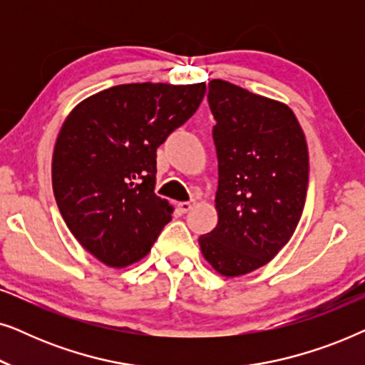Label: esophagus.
<instances>
[{"mask_svg": "<svg viewBox=\"0 0 365 365\" xmlns=\"http://www.w3.org/2000/svg\"><path fill=\"white\" fill-rule=\"evenodd\" d=\"M194 204H196L194 201H182V202L178 204V207H179V211H181V212H187V211H191Z\"/></svg>", "mask_w": 365, "mask_h": 365, "instance_id": "34e87169", "label": "esophagus"}]
</instances>
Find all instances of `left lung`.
<instances>
[{
    "mask_svg": "<svg viewBox=\"0 0 365 365\" xmlns=\"http://www.w3.org/2000/svg\"><path fill=\"white\" fill-rule=\"evenodd\" d=\"M216 119L217 226L199 237L214 271L249 274L277 256L296 231L306 204L309 153L292 109L236 84L212 79Z\"/></svg>",
    "mask_w": 365,
    "mask_h": 365,
    "instance_id": "obj_1",
    "label": "left lung"
}]
</instances>
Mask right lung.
Listing matches in <instances>:
<instances>
[{
    "label": "right lung",
    "instance_id": "right-lung-1",
    "mask_svg": "<svg viewBox=\"0 0 365 365\" xmlns=\"http://www.w3.org/2000/svg\"><path fill=\"white\" fill-rule=\"evenodd\" d=\"M206 84L133 83L78 104L54 144L59 212L76 241L109 267L151 251L173 206L154 192L156 149L196 113Z\"/></svg>",
    "mask_w": 365,
    "mask_h": 365
}]
</instances>
